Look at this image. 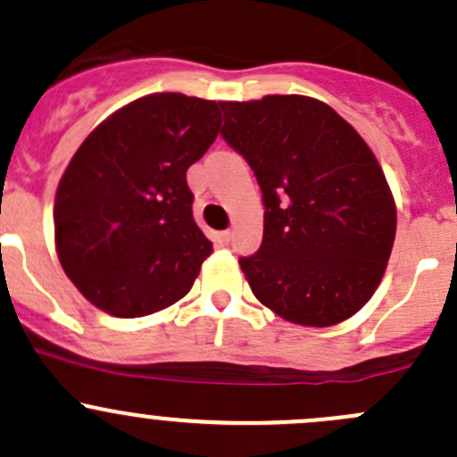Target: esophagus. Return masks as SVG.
I'll list each match as a JSON object with an SVG mask.
<instances>
[{
  "mask_svg": "<svg viewBox=\"0 0 457 457\" xmlns=\"http://www.w3.org/2000/svg\"><path fill=\"white\" fill-rule=\"evenodd\" d=\"M229 238H232V234H229V232H219V234H216V245L225 247L229 243Z\"/></svg>",
  "mask_w": 457,
  "mask_h": 457,
  "instance_id": "34e87169",
  "label": "esophagus"
}]
</instances>
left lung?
<instances>
[{
    "mask_svg": "<svg viewBox=\"0 0 457 457\" xmlns=\"http://www.w3.org/2000/svg\"><path fill=\"white\" fill-rule=\"evenodd\" d=\"M223 139L262 192L261 250L238 258L252 292L296 325L331 327L373 296L395 238V203L362 137L322 101H223Z\"/></svg>",
    "mask_w": 457,
    "mask_h": 457,
    "instance_id": "8db88e82",
    "label": "left lung"
}]
</instances>
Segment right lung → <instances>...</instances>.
<instances>
[{
	"instance_id": "right-lung-1",
	"label": "right lung",
	"mask_w": 457,
	"mask_h": 457,
	"mask_svg": "<svg viewBox=\"0 0 457 457\" xmlns=\"http://www.w3.org/2000/svg\"><path fill=\"white\" fill-rule=\"evenodd\" d=\"M219 105L181 92L141 96L99 123L68 163L54 196L57 256L105 314L174 305L212 254L186 172L219 135Z\"/></svg>"
}]
</instances>
